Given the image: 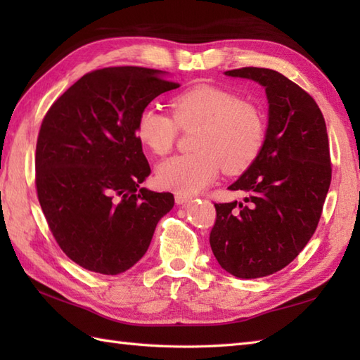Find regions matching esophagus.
Listing matches in <instances>:
<instances>
[{
	"instance_id": "1",
	"label": "esophagus",
	"mask_w": 360,
	"mask_h": 360,
	"mask_svg": "<svg viewBox=\"0 0 360 360\" xmlns=\"http://www.w3.org/2000/svg\"><path fill=\"white\" fill-rule=\"evenodd\" d=\"M190 200H192V198L184 195V193H176V195H174L176 204H184V202H187V201H190Z\"/></svg>"
}]
</instances>
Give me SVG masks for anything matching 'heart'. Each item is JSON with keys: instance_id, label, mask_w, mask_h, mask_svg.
Masks as SVG:
<instances>
[{"instance_id": "b5f03b06", "label": "heart", "mask_w": 360, "mask_h": 360, "mask_svg": "<svg viewBox=\"0 0 360 360\" xmlns=\"http://www.w3.org/2000/svg\"><path fill=\"white\" fill-rule=\"evenodd\" d=\"M172 114L145 106L136 120V136L158 156L174 147L179 128L193 129L188 155L174 156L159 165L160 187L193 195L226 174H238L258 158L266 137L262 110L223 88L196 85L172 98Z\"/></svg>"}]
</instances>
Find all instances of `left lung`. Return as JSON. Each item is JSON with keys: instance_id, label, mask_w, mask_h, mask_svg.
Listing matches in <instances>:
<instances>
[{"instance_id": "left-lung-1", "label": "left lung", "mask_w": 360, "mask_h": 360, "mask_svg": "<svg viewBox=\"0 0 360 360\" xmlns=\"http://www.w3.org/2000/svg\"><path fill=\"white\" fill-rule=\"evenodd\" d=\"M258 82L269 103L263 148L229 187L244 202L215 204L210 248L219 266L238 278L281 271L314 235L331 184L323 114L307 91L266 68L226 71Z\"/></svg>"}]
</instances>
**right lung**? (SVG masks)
Segmentation results:
<instances>
[{
    "label": "right lung",
    "mask_w": 360,
    "mask_h": 360,
    "mask_svg": "<svg viewBox=\"0 0 360 360\" xmlns=\"http://www.w3.org/2000/svg\"><path fill=\"white\" fill-rule=\"evenodd\" d=\"M176 88L164 71L103 68L83 75L46 112L35 151L38 201L60 249L88 271H128L173 209L172 193L139 187L151 170L136 120Z\"/></svg>",
    "instance_id": "1"
}]
</instances>
